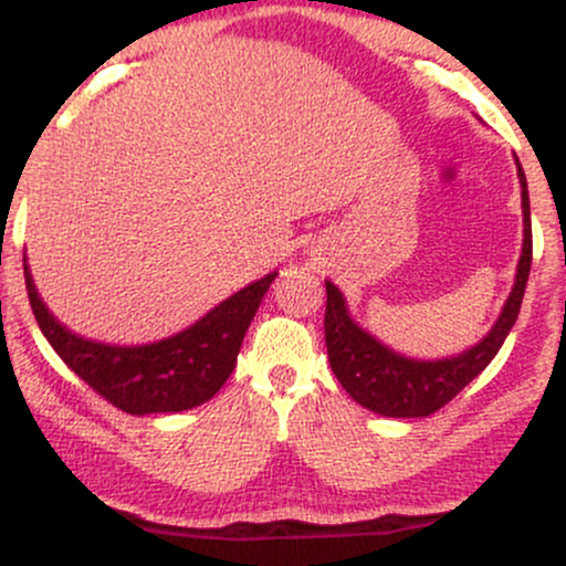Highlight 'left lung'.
Instances as JSON below:
<instances>
[{
  "mask_svg": "<svg viewBox=\"0 0 566 566\" xmlns=\"http://www.w3.org/2000/svg\"><path fill=\"white\" fill-rule=\"evenodd\" d=\"M516 176H520L522 187V255L516 263L514 287L509 292L495 324L472 348L446 358L406 356V353L385 345L369 329H364L353 318L343 290L326 279V353H329L332 371H335L339 385L356 403L390 419L430 417L464 390L501 350L503 339L509 337L516 316H520L530 263H533L530 195L520 160H516Z\"/></svg>",
  "mask_w": 566,
  "mask_h": 566,
  "instance_id": "left-lung-1",
  "label": "left lung"
}]
</instances>
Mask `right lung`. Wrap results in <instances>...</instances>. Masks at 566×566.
<instances>
[{
    "mask_svg": "<svg viewBox=\"0 0 566 566\" xmlns=\"http://www.w3.org/2000/svg\"><path fill=\"white\" fill-rule=\"evenodd\" d=\"M23 271L33 316L46 343L92 390L134 417L179 413L208 403L234 371L244 332L279 276L271 271L255 279L171 337L115 345L67 329L39 295L29 261Z\"/></svg>",
    "mask_w": 566,
    "mask_h": 566,
    "instance_id": "1",
    "label": "right lung"
}]
</instances>
